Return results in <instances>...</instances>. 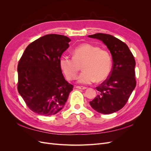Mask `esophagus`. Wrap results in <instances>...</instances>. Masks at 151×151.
Instances as JSON below:
<instances>
[{
  "label": "esophagus",
  "instance_id": "34e87169",
  "mask_svg": "<svg viewBox=\"0 0 151 151\" xmlns=\"http://www.w3.org/2000/svg\"><path fill=\"white\" fill-rule=\"evenodd\" d=\"M76 88H77V89H86L87 88H86V87H84V86H76Z\"/></svg>",
  "mask_w": 151,
  "mask_h": 151
}]
</instances>
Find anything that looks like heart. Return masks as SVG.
<instances>
[{"label": "heart", "instance_id": "heart-1", "mask_svg": "<svg viewBox=\"0 0 151 151\" xmlns=\"http://www.w3.org/2000/svg\"><path fill=\"white\" fill-rule=\"evenodd\" d=\"M61 70L68 79H74L82 65L83 72L77 77L79 83L89 84L95 81L101 82L110 74L112 57L107 50L91 43H83L76 47L72 57L62 55L59 60Z\"/></svg>", "mask_w": 151, "mask_h": 151}]
</instances>
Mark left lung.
Listing matches in <instances>:
<instances>
[{
    "label": "left lung",
    "mask_w": 151,
    "mask_h": 151,
    "mask_svg": "<svg viewBox=\"0 0 151 151\" xmlns=\"http://www.w3.org/2000/svg\"><path fill=\"white\" fill-rule=\"evenodd\" d=\"M88 36L101 40L110 51L113 58L110 74L96 88L98 94L89 103L100 113L111 114L125 106L135 88V58L127 45L112 35L96 33Z\"/></svg>",
    "instance_id": "left-lung-1"
}]
</instances>
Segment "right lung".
I'll list each match as a JSON object with an SVG mask.
<instances>
[{
	"label": "right lung",
	"mask_w": 151,
	"mask_h": 151,
	"mask_svg": "<svg viewBox=\"0 0 151 151\" xmlns=\"http://www.w3.org/2000/svg\"><path fill=\"white\" fill-rule=\"evenodd\" d=\"M67 36L50 34L31 43L17 65V90L31 111L43 116L61 110L73 86L65 81L59 65L69 47Z\"/></svg>",
	"instance_id": "obj_1"
}]
</instances>
